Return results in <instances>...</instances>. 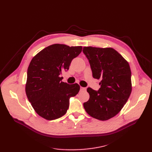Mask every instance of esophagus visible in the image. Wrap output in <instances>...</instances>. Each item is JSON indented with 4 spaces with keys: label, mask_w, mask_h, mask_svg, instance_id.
Segmentation results:
<instances>
[{
    "label": "esophagus",
    "mask_w": 152,
    "mask_h": 152,
    "mask_svg": "<svg viewBox=\"0 0 152 152\" xmlns=\"http://www.w3.org/2000/svg\"><path fill=\"white\" fill-rule=\"evenodd\" d=\"M80 89H81V91H86V87H81Z\"/></svg>",
    "instance_id": "obj_1"
}]
</instances>
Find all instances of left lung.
<instances>
[{
    "label": "left lung",
    "mask_w": 152,
    "mask_h": 152,
    "mask_svg": "<svg viewBox=\"0 0 152 152\" xmlns=\"http://www.w3.org/2000/svg\"><path fill=\"white\" fill-rule=\"evenodd\" d=\"M93 77L100 79L99 91L87 89L89 100L84 103L91 116L106 121L116 116L128 100L131 91V71L128 62L113 48L83 47Z\"/></svg>",
    "instance_id": "1"
}]
</instances>
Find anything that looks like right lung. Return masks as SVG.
I'll use <instances>...</instances> for the list:
<instances>
[{
    "label": "right lung",
    "mask_w": 152,
    "mask_h": 152,
    "mask_svg": "<svg viewBox=\"0 0 152 152\" xmlns=\"http://www.w3.org/2000/svg\"><path fill=\"white\" fill-rule=\"evenodd\" d=\"M82 46L55 44L45 47L31 60L27 71L25 91L36 112L47 120L65 115L69 98L75 97L80 86L62 82L61 71L68 70L73 58L80 54Z\"/></svg>",
    "instance_id": "right-lung-1"
}]
</instances>
